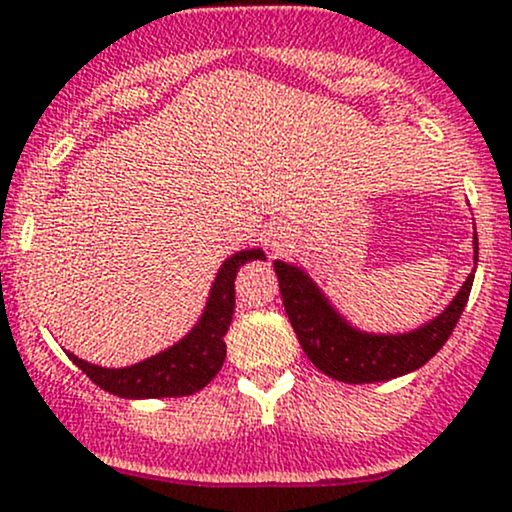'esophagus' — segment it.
<instances>
[{
    "label": "esophagus",
    "mask_w": 512,
    "mask_h": 512,
    "mask_svg": "<svg viewBox=\"0 0 512 512\" xmlns=\"http://www.w3.org/2000/svg\"><path fill=\"white\" fill-rule=\"evenodd\" d=\"M265 245L270 247L275 255H282V252H289V247H294V235L287 227H270V230L265 232Z\"/></svg>",
    "instance_id": "obj_1"
}]
</instances>
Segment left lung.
Listing matches in <instances>:
<instances>
[{"label":"left lung","mask_w":512,"mask_h":512,"mask_svg":"<svg viewBox=\"0 0 512 512\" xmlns=\"http://www.w3.org/2000/svg\"><path fill=\"white\" fill-rule=\"evenodd\" d=\"M473 245V260L478 262L476 235ZM275 272L282 304L304 354L319 371L344 384H374L421 369L448 342L473 287V275H468L453 302L414 332L371 334L352 327L304 270L275 260Z\"/></svg>","instance_id":"left-lung-1"}]
</instances>
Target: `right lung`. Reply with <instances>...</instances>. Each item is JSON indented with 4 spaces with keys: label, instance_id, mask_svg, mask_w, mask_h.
Segmentation results:
<instances>
[{
    "label": "right lung",
    "instance_id": "add662e5",
    "mask_svg": "<svg viewBox=\"0 0 512 512\" xmlns=\"http://www.w3.org/2000/svg\"><path fill=\"white\" fill-rule=\"evenodd\" d=\"M265 260V252L240 250L230 255L218 270L203 317L193 329L151 359H143L123 369L89 364L69 352V359L103 391L121 399H165V396H190L215 379L227 354L225 334L235 312V277L245 262Z\"/></svg>",
    "mask_w": 512,
    "mask_h": 512
}]
</instances>
